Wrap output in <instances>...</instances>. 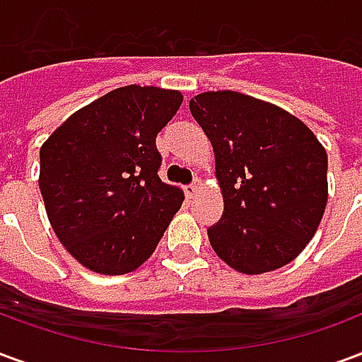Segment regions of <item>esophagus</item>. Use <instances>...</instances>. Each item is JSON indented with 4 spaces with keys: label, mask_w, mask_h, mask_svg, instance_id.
I'll use <instances>...</instances> for the list:
<instances>
[{
    "label": "esophagus",
    "mask_w": 362,
    "mask_h": 362,
    "mask_svg": "<svg viewBox=\"0 0 362 362\" xmlns=\"http://www.w3.org/2000/svg\"><path fill=\"white\" fill-rule=\"evenodd\" d=\"M199 188H202V180H194L192 184H189V186H186V188H184V192H186V196L192 199V197L196 196L197 192H199Z\"/></svg>",
    "instance_id": "34e87169"
}]
</instances>
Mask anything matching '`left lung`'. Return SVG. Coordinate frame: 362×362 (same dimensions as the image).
<instances>
[{"label": "left lung", "instance_id": "1", "mask_svg": "<svg viewBox=\"0 0 362 362\" xmlns=\"http://www.w3.org/2000/svg\"><path fill=\"white\" fill-rule=\"evenodd\" d=\"M189 112L213 145L225 202L207 228L215 254L244 275L287 266L326 209L324 145L287 110L235 90L194 96Z\"/></svg>", "mask_w": 362, "mask_h": 362}]
</instances>
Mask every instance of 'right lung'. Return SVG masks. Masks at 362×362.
<instances>
[{
	"label": "right lung",
	"instance_id": "add662e5",
	"mask_svg": "<svg viewBox=\"0 0 362 362\" xmlns=\"http://www.w3.org/2000/svg\"><path fill=\"white\" fill-rule=\"evenodd\" d=\"M180 90L127 85L71 114L40 147L48 221L81 266L103 275L137 269L157 248L180 188L158 178L157 134Z\"/></svg>",
	"mask_w": 362,
	"mask_h": 362
}]
</instances>
